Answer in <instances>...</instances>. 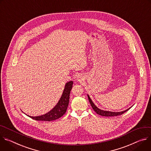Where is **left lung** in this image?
I'll use <instances>...</instances> for the list:
<instances>
[{"mask_svg":"<svg viewBox=\"0 0 151 151\" xmlns=\"http://www.w3.org/2000/svg\"><path fill=\"white\" fill-rule=\"evenodd\" d=\"M88 99L89 101V103L92 107V109H93V110L99 115H101L103 116H116L118 115H121L124 114L125 112H126L127 111H128L130 108L127 109L126 110L122 111H120V112H113V111H104V110H102L101 109H98L92 102V101L91 100V98L89 97V96L88 95Z\"/></svg>","mask_w":151,"mask_h":151,"instance_id":"1","label":"left lung"}]
</instances>
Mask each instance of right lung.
I'll return each mask as SVG.
<instances>
[{
    "instance_id": "add662e5",
    "label": "right lung",
    "mask_w": 151,
    "mask_h": 151,
    "mask_svg": "<svg viewBox=\"0 0 151 151\" xmlns=\"http://www.w3.org/2000/svg\"><path fill=\"white\" fill-rule=\"evenodd\" d=\"M73 82L70 81L66 83L61 98L56 106L49 112L39 116H29L33 119L42 121H52L62 117L66 111L70 101V94L73 88Z\"/></svg>"
}]
</instances>
